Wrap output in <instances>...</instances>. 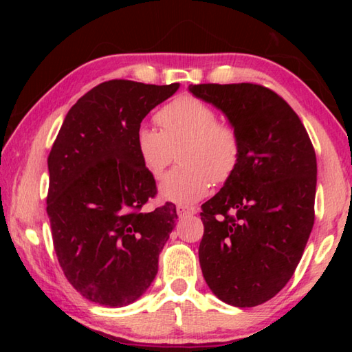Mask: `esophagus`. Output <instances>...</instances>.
<instances>
[{
	"label": "esophagus",
	"instance_id": "obj_1",
	"mask_svg": "<svg viewBox=\"0 0 352 352\" xmlns=\"http://www.w3.org/2000/svg\"><path fill=\"white\" fill-rule=\"evenodd\" d=\"M197 212V210H195L194 206H186V205H177V214L180 217H184V216H194V214Z\"/></svg>",
	"mask_w": 352,
	"mask_h": 352
}]
</instances>
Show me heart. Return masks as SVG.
Returning <instances> with one entry per match:
<instances>
[{
	"instance_id": "1",
	"label": "heart",
	"mask_w": 352,
	"mask_h": 352,
	"mask_svg": "<svg viewBox=\"0 0 352 352\" xmlns=\"http://www.w3.org/2000/svg\"><path fill=\"white\" fill-rule=\"evenodd\" d=\"M157 129L142 126L136 132V151L146 170L162 178L178 151L180 168L164 177L160 195L190 205L210 192L211 183H225L237 169L242 142L237 130L217 121L210 105L194 96H178L157 113Z\"/></svg>"
}]
</instances>
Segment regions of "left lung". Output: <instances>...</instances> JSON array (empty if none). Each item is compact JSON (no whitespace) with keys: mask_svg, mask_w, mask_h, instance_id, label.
Here are the masks:
<instances>
[{"mask_svg":"<svg viewBox=\"0 0 352 352\" xmlns=\"http://www.w3.org/2000/svg\"><path fill=\"white\" fill-rule=\"evenodd\" d=\"M188 90L222 111L242 142L233 177L201 205V273L226 305H262L287 284L311 236L312 142L292 107L269 88L200 83Z\"/></svg>","mask_w":352,"mask_h":352,"instance_id":"1","label":"left lung"}]
</instances>
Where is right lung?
Masks as SVG:
<instances>
[{"label": "right lung", "instance_id": "add662e5", "mask_svg": "<svg viewBox=\"0 0 352 352\" xmlns=\"http://www.w3.org/2000/svg\"><path fill=\"white\" fill-rule=\"evenodd\" d=\"M178 88L99 83L71 107L51 148L46 211L58 264L71 285L98 305L138 300L175 228V205L142 210L157 186L136 151V132Z\"/></svg>", "mask_w": 352, "mask_h": 352}]
</instances>
